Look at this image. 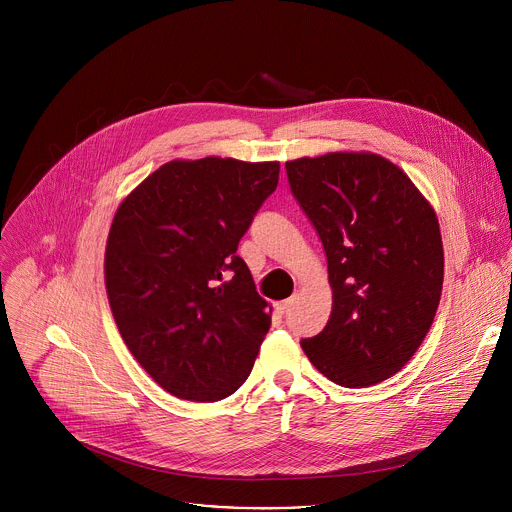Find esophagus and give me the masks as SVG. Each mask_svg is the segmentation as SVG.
<instances>
[{
  "label": "esophagus",
  "instance_id": "1",
  "mask_svg": "<svg viewBox=\"0 0 512 512\" xmlns=\"http://www.w3.org/2000/svg\"><path fill=\"white\" fill-rule=\"evenodd\" d=\"M291 306H294V298L283 300V302H277V304H275V310H277L279 314H287V312L291 310Z\"/></svg>",
  "mask_w": 512,
  "mask_h": 512
}]
</instances>
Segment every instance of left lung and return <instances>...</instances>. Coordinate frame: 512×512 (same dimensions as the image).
Wrapping results in <instances>:
<instances>
[{"label":"left lung","instance_id":"8db88e82","mask_svg":"<svg viewBox=\"0 0 512 512\" xmlns=\"http://www.w3.org/2000/svg\"><path fill=\"white\" fill-rule=\"evenodd\" d=\"M285 170L322 239L332 287L330 320L302 348L336 385H377L411 360L440 306L435 210L399 166L371 152L298 158Z\"/></svg>","mask_w":512,"mask_h":512}]
</instances>
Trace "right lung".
I'll list each match as a JSON object with an SVG mask.
<instances>
[{"label":"right lung","mask_w":512,"mask_h":512,"mask_svg":"<svg viewBox=\"0 0 512 512\" xmlns=\"http://www.w3.org/2000/svg\"><path fill=\"white\" fill-rule=\"evenodd\" d=\"M277 180L279 162L172 160L113 216L105 287L115 324L178 399L221 401L253 369L271 306L237 247Z\"/></svg>","instance_id":"1"}]
</instances>
